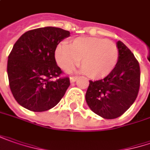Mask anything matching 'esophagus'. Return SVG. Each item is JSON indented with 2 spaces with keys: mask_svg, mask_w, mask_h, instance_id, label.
<instances>
[{
  "mask_svg": "<svg viewBox=\"0 0 150 150\" xmlns=\"http://www.w3.org/2000/svg\"><path fill=\"white\" fill-rule=\"evenodd\" d=\"M77 79H78V77H77V76H71V77H70V82H71V83H74Z\"/></svg>",
  "mask_w": 150,
  "mask_h": 150,
  "instance_id": "esophagus-1",
  "label": "esophagus"
}]
</instances>
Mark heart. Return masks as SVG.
I'll return each instance as SVG.
<instances>
[{
    "mask_svg": "<svg viewBox=\"0 0 150 150\" xmlns=\"http://www.w3.org/2000/svg\"><path fill=\"white\" fill-rule=\"evenodd\" d=\"M120 52L114 42L95 37H80L71 45L62 42L56 46L55 58L65 71H71L81 59L82 71L92 79L107 77L115 69Z\"/></svg>",
    "mask_w": 150,
    "mask_h": 150,
    "instance_id": "obj_1",
    "label": "heart"
}]
</instances>
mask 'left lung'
Here are the masks:
<instances>
[{"instance_id":"obj_1","label":"left lung","mask_w":150,"mask_h":150,"mask_svg":"<svg viewBox=\"0 0 150 150\" xmlns=\"http://www.w3.org/2000/svg\"><path fill=\"white\" fill-rule=\"evenodd\" d=\"M118 63L105 79L92 81L87 89V104L95 114L115 119L130 108L138 97L140 87V67L138 60L122 42H117Z\"/></svg>"}]
</instances>
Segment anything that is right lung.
Listing matches in <instances>:
<instances>
[{
	"label": "right lung",
	"mask_w": 150,
	"mask_h": 150,
	"mask_svg": "<svg viewBox=\"0 0 150 150\" xmlns=\"http://www.w3.org/2000/svg\"><path fill=\"white\" fill-rule=\"evenodd\" d=\"M70 32L56 27L29 30L13 45L7 61L9 86L15 100L35 112L53 108L70 86L56 64L55 50Z\"/></svg>",
	"instance_id": "1"
}]
</instances>
